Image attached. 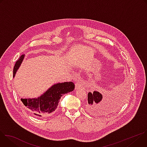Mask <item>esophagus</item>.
<instances>
[{
    "label": "esophagus",
    "instance_id": "1",
    "mask_svg": "<svg viewBox=\"0 0 147 147\" xmlns=\"http://www.w3.org/2000/svg\"><path fill=\"white\" fill-rule=\"evenodd\" d=\"M75 86H76V90H78L79 88H82L83 86H82V84L80 82H77L75 84Z\"/></svg>",
    "mask_w": 147,
    "mask_h": 147
}]
</instances>
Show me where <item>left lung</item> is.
Masks as SVG:
<instances>
[{
    "mask_svg": "<svg viewBox=\"0 0 147 147\" xmlns=\"http://www.w3.org/2000/svg\"><path fill=\"white\" fill-rule=\"evenodd\" d=\"M105 97V96H102V95L98 91H94L93 93L89 92L88 94V103L87 105V108L91 114L95 115L106 112V109H108V104L106 103V100L107 102H108L109 107H111V104L112 108H116L120 106L123 102V98H121V96L115 97L116 98H114V96L113 98L110 97V98H106ZM109 102L111 103H109ZM107 105V107H106Z\"/></svg>",
    "mask_w": 147,
    "mask_h": 147,
    "instance_id": "8db88e82",
    "label": "left lung"
}]
</instances>
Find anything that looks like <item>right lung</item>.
I'll list each match as a JSON object with an SVG mask.
<instances>
[{"label": "right lung", "instance_id": "add662e5", "mask_svg": "<svg viewBox=\"0 0 147 147\" xmlns=\"http://www.w3.org/2000/svg\"><path fill=\"white\" fill-rule=\"evenodd\" d=\"M24 55L20 57L13 69V77L20 67ZM74 84L72 82L58 83L51 87L43 95L38 98L22 99L23 103L31 113L36 117H42L51 114L58 106L61 96L74 90Z\"/></svg>", "mask_w": 147, "mask_h": 147}]
</instances>
